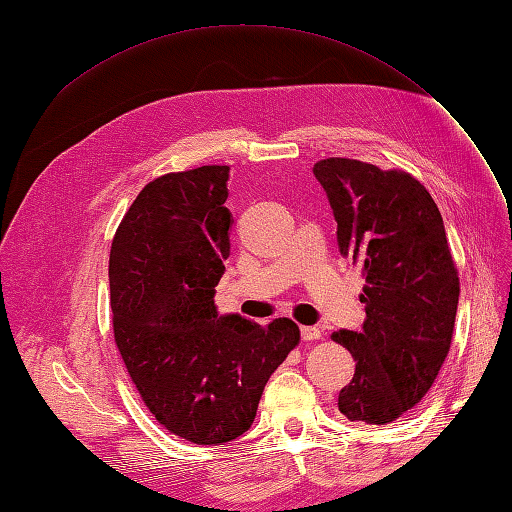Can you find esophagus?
Returning a JSON list of instances; mask_svg holds the SVG:
<instances>
[{"mask_svg":"<svg viewBox=\"0 0 512 512\" xmlns=\"http://www.w3.org/2000/svg\"><path fill=\"white\" fill-rule=\"evenodd\" d=\"M301 337L305 342H318V339H322V331L316 327H301Z\"/></svg>","mask_w":512,"mask_h":512,"instance_id":"obj_1","label":"esophagus"}]
</instances>
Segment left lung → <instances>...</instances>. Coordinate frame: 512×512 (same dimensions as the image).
<instances>
[{
    "mask_svg": "<svg viewBox=\"0 0 512 512\" xmlns=\"http://www.w3.org/2000/svg\"><path fill=\"white\" fill-rule=\"evenodd\" d=\"M314 175L337 222L344 258L363 267V331H337L354 378L339 391L348 421L389 425L431 389L451 350L459 273L438 205L406 170L327 158Z\"/></svg>",
    "mask_w": 512,
    "mask_h": 512,
    "instance_id": "obj_1",
    "label": "left lung"
}]
</instances>
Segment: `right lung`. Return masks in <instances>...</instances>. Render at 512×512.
<instances>
[{"label": "right lung", "instance_id": "obj_1", "mask_svg": "<svg viewBox=\"0 0 512 512\" xmlns=\"http://www.w3.org/2000/svg\"><path fill=\"white\" fill-rule=\"evenodd\" d=\"M230 166L149 181L108 258L115 344L147 410L175 436L224 444L250 429L262 389L301 331L218 316L215 286L230 256Z\"/></svg>", "mask_w": 512, "mask_h": 512}]
</instances>
